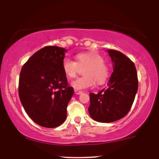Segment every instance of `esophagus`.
Here are the masks:
<instances>
[{
    "label": "esophagus",
    "instance_id": "obj_1",
    "mask_svg": "<svg viewBox=\"0 0 159 159\" xmlns=\"http://www.w3.org/2000/svg\"><path fill=\"white\" fill-rule=\"evenodd\" d=\"M82 93H83V92H82V91H81V90H75V93L77 94V95H80V94H81Z\"/></svg>",
    "mask_w": 159,
    "mask_h": 159
}]
</instances>
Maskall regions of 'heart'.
<instances>
[{
	"label": "heart",
	"mask_w": 159,
	"mask_h": 159,
	"mask_svg": "<svg viewBox=\"0 0 159 159\" xmlns=\"http://www.w3.org/2000/svg\"><path fill=\"white\" fill-rule=\"evenodd\" d=\"M75 61L66 57L62 61V70L67 78L77 76L80 69H84V76L72 82L75 90H83L93 87L95 84L101 85L108 80L110 68L105 62L103 56L96 52H83L76 54Z\"/></svg>",
	"instance_id": "1"
}]
</instances>
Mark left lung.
I'll return each instance as SVG.
<instances>
[{"mask_svg": "<svg viewBox=\"0 0 159 159\" xmlns=\"http://www.w3.org/2000/svg\"><path fill=\"white\" fill-rule=\"evenodd\" d=\"M113 61L114 71L107 87L98 94L90 93L89 114L101 123L122 119L130 111L138 88V79L134 63L123 53L107 50Z\"/></svg>", "mask_w": 159, "mask_h": 159, "instance_id": "1", "label": "left lung"}]
</instances>
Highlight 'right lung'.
<instances>
[{"mask_svg": "<svg viewBox=\"0 0 159 159\" xmlns=\"http://www.w3.org/2000/svg\"><path fill=\"white\" fill-rule=\"evenodd\" d=\"M66 51L45 46L27 60L20 72L21 102L28 116L43 127H57L66 119L74 90L62 70Z\"/></svg>", "mask_w": 159, "mask_h": 159, "instance_id": "add662e5", "label": "right lung"}]
</instances>
